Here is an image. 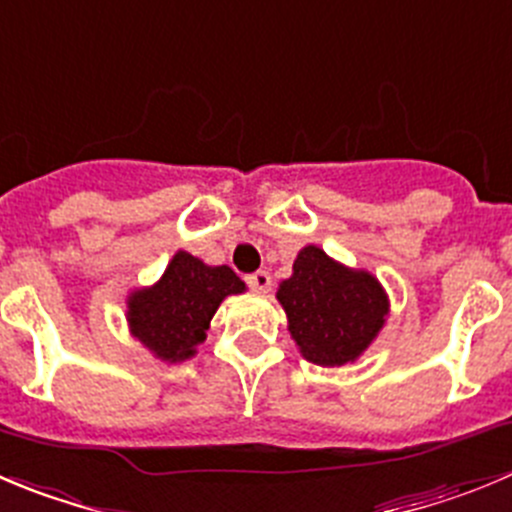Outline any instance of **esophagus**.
I'll return each mask as SVG.
<instances>
[{"mask_svg":"<svg viewBox=\"0 0 512 512\" xmlns=\"http://www.w3.org/2000/svg\"><path fill=\"white\" fill-rule=\"evenodd\" d=\"M246 284L251 286L253 291H261V294H266V291L271 289V274L269 271H253V274L246 276Z\"/></svg>","mask_w":512,"mask_h":512,"instance_id":"esophagus-1","label":"esophagus"}]
</instances>
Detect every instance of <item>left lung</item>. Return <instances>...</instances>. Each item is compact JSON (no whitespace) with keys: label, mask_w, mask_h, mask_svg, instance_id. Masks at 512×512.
Here are the masks:
<instances>
[{"label":"left lung","mask_w":512,"mask_h":512,"mask_svg":"<svg viewBox=\"0 0 512 512\" xmlns=\"http://www.w3.org/2000/svg\"><path fill=\"white\" fill-rule=\"evenodd\" d=\"M276 296L301 354L321 367L354 362L387 316V296L372 274L344 269L316 246L296 256L294 274Z\"/></svg>","instance_id":"1"}]
</instances>
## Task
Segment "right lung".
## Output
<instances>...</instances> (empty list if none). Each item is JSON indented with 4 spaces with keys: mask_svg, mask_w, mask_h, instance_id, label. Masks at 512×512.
<instances>
[{
    "mask_svg": "<svg viewBox=\"0 0 512 512\" xmlns=\"http://www.w3.org/2000/svg\"><path fill=\"white\" fill-rule=\"evenodd\" d=\"M246 289L228 266H206L196 256L178 251L153 289L135 291L128 301L133 334L165 362L196 354L218 304L228 294Z\"/></svg>",
    "mask_w": 512,
    "mask_h": 512,
    "instance_id": "1",
    "label": "right lung"
}]
</instances>
